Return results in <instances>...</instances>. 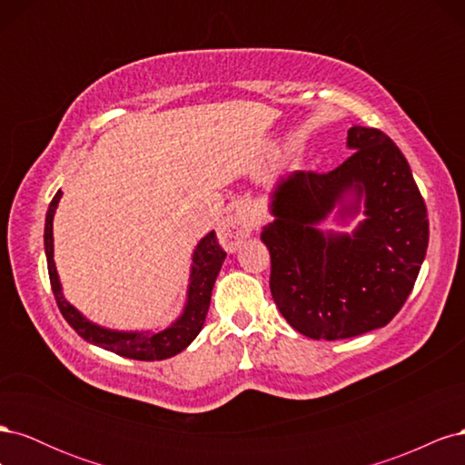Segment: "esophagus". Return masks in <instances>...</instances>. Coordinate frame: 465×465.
Instances as JSON below:
<instances>
[{
	"label": "esophagus",
	"instance_id": "obj_1",
	"mask_svg": "<svg viewBox=\"0 0 465 465\" xmlns=\"http://www.w3.org/2000/svg\"><path fill=\"white\" fill-rule=\"evenodd\" d=\"M258 221H260V211L254 203L246 202V203L238 205L234 211V219L224 223L219 231V238H221L223 246L232 250L242 236H246L248 232L256 229Z\"/></svg>",
	"mask_w": 465,
	"mask_h": 465
}]
</instances>
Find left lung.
<instances>
[{
  "label": "left lung",
  "mask_w": 465,
  "mask_h": 465,
  "mask_svg": "<svg viewBox=\"0 0 465 465\" xmlns=\"http://www.w3.org/2000/svg\"><path fill=\"white\" fill-rule=\"evenodd\" d=\"M351 157L328 174L297 171L272 192L273 221L262 231L279 312L312 340H347L384 328L415 285L429 246L427 207L411 168L374 128L347 132ZM348 233L320 232L332 211Z\"/></svg>",
  "instance_id": "obj_1"
}]
</instances>
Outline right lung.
<instances>
[{"label": "right lung", "mask_w": 465, "mask_h": 465, "mask_svg": "<svg viewBox=\"0 0 465 465\" xmlns=\"http://www.w3.org/2000/svg\"><path fill=\"white\" fill-rule=\"evenodd\" d=\"M62 200V190L54 195V200L48 207L46 224H45V250H46V262H48V275L55 302L62 316L67 320L83 340L112 351L120 357L135 359V361H163L168 357L178 355L184 351L203 328V322L209 311L211 302V291H213L215 279L221 272V265L224 262V252L217 242L215 232H207L198 246L193 248L192 267H190V283L186 292V304L182 314L171 323V326L159 330V331H122V330H110L98 323L91 322L83 316L74 304H69L64 297L62 283L55 270L54 262V215L58 203Z\"/></svg>", "instance_id": "obj_1"}]
</instances>
